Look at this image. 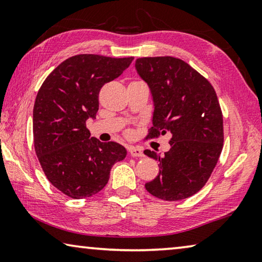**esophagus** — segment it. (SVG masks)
Listing matches in <instances>:
<instances>
[{
	"label": "esophagus",
	"mask_w": 262,
	"mask_h": 262,
	"mask_svg": "<svg viewBox=\"0 0 262 262\" xmlns=\"http://www.w3.org/2000/svg\"><path fill=\"white\" fill-rule=\"evenodd\" d=\"M129 154H130V156H133V157H143L144 156V154H143V151H142V150L140 149V148H136V147H129Z\"/></svg>",
	"instance_id": "esophagus-1"
}]
</instances>
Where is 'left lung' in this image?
I'll return each instance as SVG.
<instances>
[{"mask_svg": "<svg viewBox=\"0 0 262 262\" xmlns=\"http://www.w3.org/2000/svg\"><path fill=\"white\" fill-rule=\"evenodd\" d=\"M135 68L154 100L148 137L172 135L164 156L144 150L159 162V173L145 189L165 201L184 200L206 185L223 148V115L216 92L208 79L177 57H140Z\"/></svg>", "mask_w": 262, "mask_h": 262, "instance_id": "obj_1", "label": "left lung"}]
</instances>
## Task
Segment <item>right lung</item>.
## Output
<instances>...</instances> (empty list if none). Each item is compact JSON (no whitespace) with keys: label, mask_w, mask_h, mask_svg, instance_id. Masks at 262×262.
<instances>
[{"label":"right lung","mask_w":262,"mask_h":262,"mask_svg":"<svg viewBox=\"0 0 262 262\" xmlns=\"http://www.w3.org/2000/svg\"><path fill=\"white\" fill-rule=\"evenodd\" d=\"M133 60L75 55L57 66L39 89L33 107L35 154L50 183L69 198L100 192L111 168L126 157L121 144L90 137L86 120L98 112L101 86L120 76Z\"/></svg>","instance_id":"obj_1"}]
</instances>
